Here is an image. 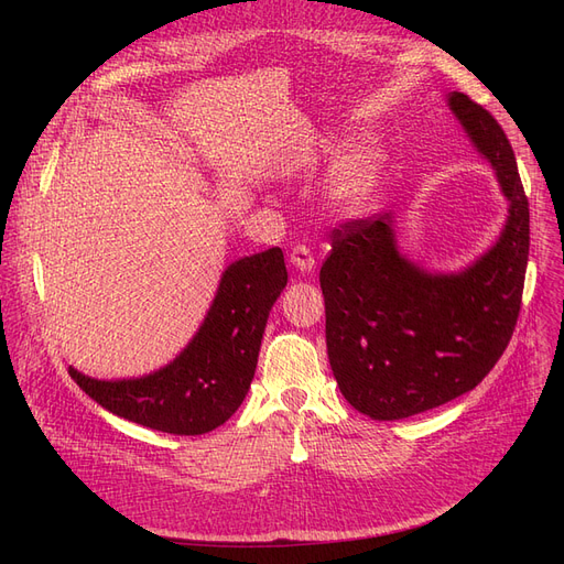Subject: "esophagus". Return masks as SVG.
I'll use <instances>...</instances> for the list:
<instances>
[{
    "label": "esophagus",
    "instance_id": "obj_1",
    "mask_svg": "<svg viewBox=\"0 0 564 564\" xmlns=\"http://www.w3.org/2000/svg\"><path fill=\"white\" fill-rule=\"evenodd\" d=\"M289 261H292V265L301 272H313L315 270V256L305 245H296L292 249V253H289Z\"/></svg>",
    "mask_w": 564,
    "mask_h": 564
}]
</instances>
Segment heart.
<instances>
[{
	"instance_id": "b5f03b06",
	"label": "heart",
	"mask_w": 564,
	"mask_h": 564,
	"mask_svg": "<svg viewBox=\"0 0 564 564\" xmlns=\"http://www.w3.org/2000/svg\"><path fill=\"white\" fill-rule=\"evenodd\" d=\"M381 172V152L373 148H365L350 158L332 185V199L344 207H355L360 204L369 193L373 183H377Z\"/></svg>"
}]
</instances>
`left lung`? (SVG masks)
Wrapping results in <instances>:
<instances>
[{
  "mask_svg": "<svg viewBox=\"0 0 564 564\" xmlns=\"http://www.w3.org/2000/svg\"><path fill=\"white\" fill-rule=\"evenodd\" d=\"M449 108L508 199L499 242L466 270L433 275L398 251L392 216L346 220L319 270L327 352L344 398L373 421L445 404L480 383L518 324L529 202L503 129L466 94Z\"/></svg>",
  "mask_w": 564,
  "mask_h": 564,
  "instance_id": "left-lung-1",
  "label": "left lung"
}]
</instances>
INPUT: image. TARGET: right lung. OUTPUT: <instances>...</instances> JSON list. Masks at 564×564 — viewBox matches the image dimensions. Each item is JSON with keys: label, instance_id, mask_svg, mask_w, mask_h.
Wrapping results in <instances>:
<instances>
[{"label": "right lung", "instance_id": "obj_1", "mask_svg": "<svg viewBox=\"0 0 564 564\" xmlns=\"http://www.w3.org/2000/svg\"><path fill=\"white\" fill-rule=\"evenodd\" d=\"M286 286L280 247L226 268L216 299L187 348L141 379L98 381L67 369L108 412L152 431L202 435L224 425L242 404L259 362L272 303Z\"/></svg>", "mask_w": 564, "mask_h": 564}]
</instances>
